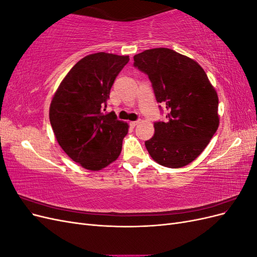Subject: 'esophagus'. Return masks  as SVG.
<instances>
[{
    "instance_id": "obj_1",
    "label": "esophagus",
    "mask_w": 257,
    "mask_h": 257,
    "mask_svg": "<svg viewBox=\"0 0 257 257\" xmlns=\"http://www.w3.org/2000/svg\"><path fill=\"white\" fill-rule=\"evenodd\" d=\"M138 123H139V120H137V121H132V122H130V124H131V126H132V127H135Z\"/></svg>"
}]
</instances>
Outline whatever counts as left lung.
<instances>
[{
  "label": "left lung",
  "mask_w": 257,
  "mask_h": 257,
  "mask_svg": "<svg viewBox=\"0 0 257 257\" xmlns=\"http://www.w3.org/2000/svg\"><path fill=\"white\" fill-rule=\"evenodd\" d=\"M134 67L148 76L155 99L166 111L165 122H154V136L145 143L148 152L162 166L190 164L219 127V98L205 71L197 62L168 48L136 54Z\"/></svg>",
  "instance_id": "8db88e82"
}]
</instances>
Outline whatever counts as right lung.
Segmentation results:
<instances>
[{"instance_id":"right-lung-1","label":"right lung","mask_w":257,"mask_h":257,"mask_svg":"<svg viewBox=\"0 0 257 257\" xmlns=\"http://www.w3.org/2000/svg\"><path fill=\"white\" fill-rule=\"evenodd\" d=\"M127 56L98 52L73 66L54 94L49 110L53 133L64 152L89 170L118 159L128 125L104 112L115 77Z\"/></svg>"}]
</instances>
